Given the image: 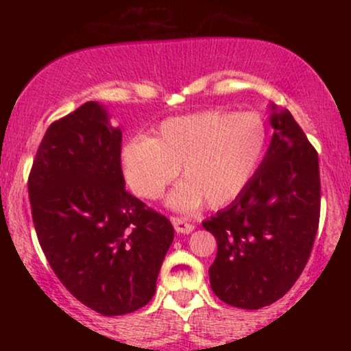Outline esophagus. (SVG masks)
<instances>
[{
	"instance_id": "esophagus-1",
	"label": "esophagus",
	"mask_w": 351,
	"mask_h": 351,
	"mask_svg": "<svg viewBox=\"0 0 351 351\" xmlns=\"http://www.w3.org/2000/svg\"><path fill=\"white\" fill-rule=\"evenodd\" d=\"M171 223H173V228H175V231L180 232V234H189V232L195 229V226H193L191 223H188V219H184V217L173 216Z\"/></svg>"
}]
</instances>
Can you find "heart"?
I'll return each instance as SVG.
<instances>
[{
	"label": "heart",
	"mask_w": 351,
	"mask_h": 351,
	"mask_svg": "<svg viewBox=\"0 0 351 351\" xmlns=\"http://www.w3.org/2000/svg\"><path fill=\"white\" fill-rule=\"evenodd\" d=\"M267 125L257 114L201 112L173 117L148 140L123 145L128 186L142 198H158L180 171L183 181L168 196L171 208H213L236 199L263 163Z\"/></svg>",
	"instance_id": "b5f03b06"
}]
</instances>
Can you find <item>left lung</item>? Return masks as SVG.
I'll return each mask as SVG.
<instances>
[{
	"instance_id": "left-lung-1",
	"label": "left lung",
	"mask_w": 351,
	"mask_h": 351,
	"mask_svg": "<svg viewBox=\"0 0 351 351\" xmlns=\"http://www.w3.org/2000/svg\"><path fill=\"white\" fill-rule=\"evenodd\" d=\"M274 135L251 183L204 221L216 237L213 292L232 307L257 310L291 291L318 229V155L287 108L271 104Z\"/></svg>"
}]
</instances>
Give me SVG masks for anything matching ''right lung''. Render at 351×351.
Here are the masks:
<instances>
[{"label":"right lung","mask_w":351,"mask_h":351,"mask_svg":"<svg viewBox=\"0 0 351 351\" xmlns=\"http://www.w3.org/2000/svg\"><path fill=\"white\" fill-rule=\"evenodd\" d=\"M122 130L99 102L51 123L29 173L39 244L72 295L102 315L152 300L175 229L125 189Z\"/></svg>","instance_id":"obj_1"}]
</instances>
